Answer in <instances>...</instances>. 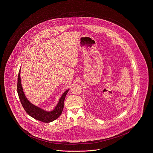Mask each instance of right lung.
<instances>
[{
  "mask_svg": "<svg viewBox=\"0 0 153 153\" xmlns=\"http://www.w3.org/2000/svg\"><path fill=\"white\" fill-rule=\"evenodd\" d=\"M20 69L18 74L17 79V91L19 99L21 104L25 109V111L32 117L36 120L40 121L43 123H50L56 119H57L62 113L63 109L64 107V102L66 94L68 91V90H66L62 95L59 100L57 106L55 107L54 110L50 112L46 111L36 105L32 104L31 102L28 101L26 99L21 85L20 80Z\"/></svg>",
  "mask_w": 153,
  "mask_h": 153,
  "instance_id": "obj_1",
  "label": "right lung"
}]
</instances>
